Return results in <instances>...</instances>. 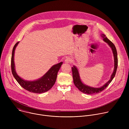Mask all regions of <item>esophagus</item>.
<instances>
[{"mask_svg":"<svg viewBox=\"0 0 129 129\" xmlns=\"http://www.w3.org/2000/svg\"><path fill=\"white\" fill-rule=\"evenodd\" d=\"M72 60H71V58H69V57H67L65 59V62L66 63H69L71 62Z\"/></svg>","mask_w":129,"mask_h":129,"instance_id":"34e87169","label":"esophagus"}]
</instances>
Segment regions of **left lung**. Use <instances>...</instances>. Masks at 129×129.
Masks as SVG:
<instances>
[{"instance_id":"1","label":"left lung","mask_w":129,"mask_h":129,"mask_svg":"<svg viewBox=\"0 0 129 129\" xmlns=\"http://www.w3.org/2000/svg\"><path fill=\"white\" fill-rule=\"evenodd\" d=\"M101 37L103 38V40L106 42L109 46L111 47L112 52L113 54L114 60V68L113 70V72L112 73V75L110 77V80L106 82L104 85L100 87L95 88V87H92L89 86L88 85H85L84 84L82 81H81L80 73L79 70L76 66H73L72 67V77L73 79V83H74L76 87L78 88V89L81 91L82 92L87 94H93L99 93L103 90H104L106 87L109 85V84L111 82L113 78L115 76V73L116 72L117 68V64H118V59H117V53L116 47L114 44L111 41H110L106 36L105 35L102 34L101 35Z\"/></svg>"}]
</instances>
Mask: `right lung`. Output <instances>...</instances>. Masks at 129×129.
<instances>
[{
    "label": "right lung",
    "instance_id": "1",
    "mask_svg": "<svg viewBox=\"0 0 129 129\" xmlns=\"http://www.w3.org/2000/svg\"><path fill=\"white\" fill-rule=\"evenodd\" d=\"M19 42H18L14 45L12 54L11 68L12 74L19 85L24 89L35 93H43L50 89L56 82L58 72L63 64L61 62L53 65L45 75L41 78L34 81H27L22 79L17 73L15 70L14 62V54L15 49Z\"/></svg>",
    "mask_w": 129,
    "mask_h": 129
}]
</instances>
